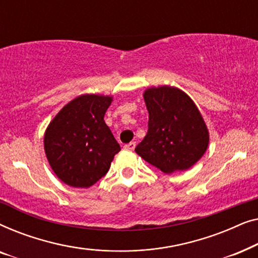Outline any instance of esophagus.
<instances>
[{
	"instance_id": "obj_1",
	"label": "esophagus",
	"mask_w": 258,
	"mask_h": 258,
	"mask_svg": "<svg viewBox=\"0 0 258 258\" xmlns=\"http://www.w3.org/2000/svg\"><path fill=\"white\" fill-rule=\"evenodd\" d=\"M135 147H136V143L135 142H130V143H128V144H125L124 146V148L126 150H134L135 149Z\"/></svg>"
}]
</instances>
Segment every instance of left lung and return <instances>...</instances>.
<instances>
[{
	"label": "left lung",
	"instance_id": "obj_1",
	"mask_svg": "<svg viewBox=\"0 0 258 258\" xmlns=\"http://www.w3.org/2000/svg\"><path fill=\"white\" fill-rule=\"evenodd\" d=\"M143 97L149 122L136 153L164 174L192 167L209 144V132L199 108L175 87H151Z\"/></svg>",
	"mask_w": 258,
	"mask_h": 258
}]
</instances>
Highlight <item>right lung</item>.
I'll list each match as a JSON object with an SVG mask.
<instances>
[{
	"label": "right lung",
	"instance_id": "obj_1",
	"mask_svg": "<svg viewBox=\"0 0 258 258\" xmlns=\"http://www.w3.org/2000/svg\"><path fill=\"white\" fill-rule=\"evenodd\" d=\"M111 101L104 95H81L49 123L44 151L52 171L66 184L89 188L107 174L121 150L104 122Z\"/></svg>",
	"mask_w": 258,
	"mask_h": 258
}]
</instances>
